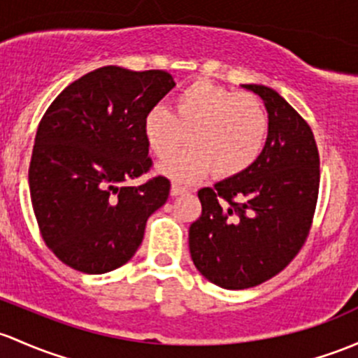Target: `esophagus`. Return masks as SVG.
Instances as JSON below:
<instances>
[{
  "mask_svg": "<svg viewBox=\"0 0 358 358\" xmlns=\"http://www.w3.org/2000/svg\"><path fill=\"white\" fill-rule=\"evenodd\" d=\"M185 192H189L185 189V187H180V185H176V183H173V185H171V195H173V197L185 194Z\"/></svg>",
  "mask_w": 358,
  "mask_h": 358,
  "instance_id": "esophagus-1",
  "label": "esophagus"
}]
</instances>
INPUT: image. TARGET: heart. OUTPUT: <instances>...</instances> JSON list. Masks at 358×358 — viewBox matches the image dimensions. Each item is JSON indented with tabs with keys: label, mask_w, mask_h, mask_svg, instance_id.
I'll use <instances>...</instances> for the list:
<instances>
[{
	"label": "heart",
	"mask_w": 358,
	"mask_h": 358,
	"mask_svg": "<svg viewBox=\"0 0 358 358\" xmlns=\"http://www.w3.org/2000/svg\"><path fill=\"white\" fill-rule=\"evenodd\" d=\"M269 127V113L257 96L201 78L176 94L173 111L150 108L142 131L161 161L189 142L190 149L164 163L161 173L175 182L194 183L210 173L223 180L247 171L261 157Z\"/></svg>",
	"instance_id": "obj_1"
}]
</instances>
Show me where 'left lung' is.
Segmentation results:
<instances>
[{
	"label": "left lung",
	"mask_w": 358,
	"mask_h": 358,
	"mask_svg": "<svg viewBox=\"0 0 358 358\" xmlns=\"http://www.w3.org/2000/svg\"><path fill=\"white\" fill-rule=\"evenodd\" d=\"M269 113V137L247 171L199 190L190 224L195 268L227 289L257 287L281 273L306 243L319 195V150L302 116L266 85L247 84Z\"/></svg>",
	"instance_id": "left-lung-1"
}]
</instances>
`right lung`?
Here are the masks:
<instances>
[{"mask_svg": "<svg viewBox=\"0 0 358 358\" xmlns=\"http://www.w3.org/2000/svg\"><path fill=\"white\" fill-rule=\"evenodd\" d=\"M175 87L164 70L103 66L63 90L44 113L29 166L41 235L63 264L103 274L129 262L169 180L129 185L152 166L144 116Z\"/></svg>", "mask_w": 358, "mask_h": 358, "instance_id": "obj_1", "label": "right lung"}]
</instances>
